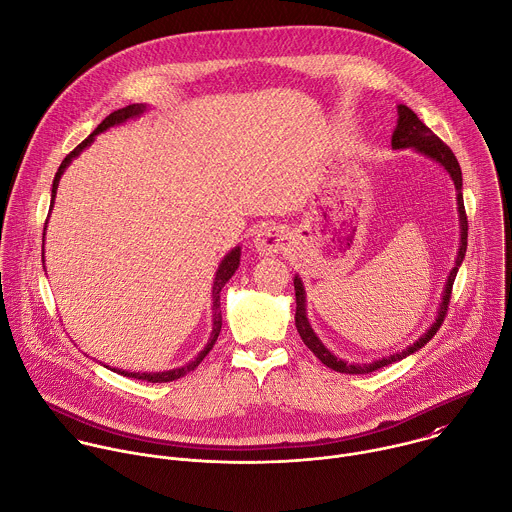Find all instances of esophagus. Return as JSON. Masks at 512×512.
<instances>
[{
    "label": "esophagus",
    "instance_id": "esophagus-1",
    "mask_svg": "<svg viewBox=\"0 0 512 512\" xmlns=\"http://www.w3.org/2000/svg\"><path fill=\"white\" fill-rule=\"evenodd\" d=\"M287 245V235L281 227L277 225H271V223H265L261 225L255 235H253V247L259 255H275L279 251H283Z\"/></svg>",
    "mask_w": 512,
    "mask_h": 512
}]
</instances>
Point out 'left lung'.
<instances>
[{"label": "left lung", "mask_w": 512, "mask_h": 512, "mask_svg": "<svg viewBox=\"0 0 512 512\" xmlns=\"http://www.w3.org/2000/svg\"><path fill=\"white\" fill-rule=\"evenodd\" d=\"M392 148L394 150L412 148V150L424 154L426 158L438 162L446 170L448 177L452 179L454 189H456V209H458V229H460L458 253H456V259H454V267L448 273V279H446V285H444V291H442V299L438 303V311H436V317H434L432 325L416 339L414 344H410L402 352H396V354H390L386 358H380V360H374V362H366V364L346 362L342 358H337L335 354H331L323 346V342L317 337V333L313 331V327H311V323L307 319V297H305L303 281H301L299 275L293 277V287H295V327H297V331H299V335L303 339V344L319 358L321 364H325L327 368H331V370H335L339 374H370V372H376V370H380L384 366L400 362V360L412 356L414 352H418L420 348H424L430 342V339L434 337V333L438 331L442 321H444V315H446V309H448V301H450L452 283H454L458 267L462 265L464 255H466L468 221H466L464 201H462V170H460V164H458L456 156L452 154V150L406 104H398V122H396V128L392 132Z\"/></svg>", "instance_id": "left-lung-1"}]
</instances>
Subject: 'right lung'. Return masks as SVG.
Wrapping results in <instances>:
<instances>
[{"label": "right lung", "instance_id": "add662e5", "mask_svg": "<svg viewBox=\"0 0 512 512\" xmlns=\"http://www.w3.org/2000/svg\"><path fill=\"white\" fill-rule=\"evenodd\" d=\"M146 110H148L146 104H128V106H124V108H120V110H114L112 114H108V116L98 124V128H96L84 142H80V144L62 160V164H60V168H58V173H56V177H54V185H52L50 213H52V209H54V199H56V193H58L60 179H62V175L66 173V168L70 166V162H72L76 156H80V154L94 142V138H96L100 132H104V130H108V128H112V126L124 124V122H128V120H134V118L142 116ZM50 213H48V217H50ZM46 225H48V223H46ZM44 237H46V227H44ZM44 241H46V239H44ZM42 261H44V255H42ZM239 263H241V247L237 245V247H233V249L223 257V261L219 263V267H217V271H215V281H213V289H211V297H213V299H211V301H213V305H211V309H213V331H211V337H209L207 346L199 352V356H197L193 362H189V364H185V366H181V368L162 370V372H126V370H116V368H110V370L118 372L120 376L134 378V380H146V382H152V384L173 382V380H179V378L187 376L189 372H193V370L203 362V358L213 350V346H215V342H217L221 325H223V315H221V289H223L225 283L235 275ZM44 269H46V261H44ZM106 368H108V366H106Z\"/></svg>", "mask_w": 512, "mask_h": 512}]
</instances>
